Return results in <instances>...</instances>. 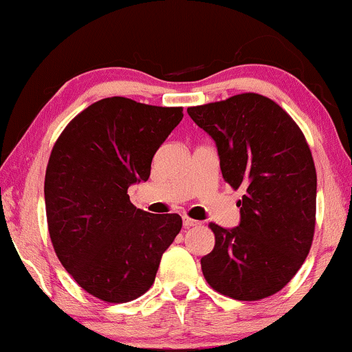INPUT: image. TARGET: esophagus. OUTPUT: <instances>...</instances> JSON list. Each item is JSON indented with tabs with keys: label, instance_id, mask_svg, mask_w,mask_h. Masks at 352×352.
I'll return each mask as SVG.
<instances>
[{
	"label": "esophagus",
	"instance_id": "esophagus-1",
	"mask_svg": "<svg viewBox=\"0 0 352 352\" xmlns=\"http://www.w3.org/2000/svg\"><path fill=\"white\" fill-rule=\"evenodd\" d=\"M197 225H200V221L193 220V218H190V217H184V227L190 228V227H197Z\"/></svg>",
	"mask_w": 352,
	"mask_h": 352
}]
</instances>
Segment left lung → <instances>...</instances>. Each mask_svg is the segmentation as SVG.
Returning <instances> with one entry per match:
<instances>
[{
    "mask_svg": "<svg viewBox=\"0 0 352 352\" xmlns=\"http://www.w3.org/2000/svg\"><path fill=\"white\" fill-rule=\"evenodd\" d=\"M215 140L221 175L238 200L240 225L210 223L215 246L201 258L213 289L258 301L285 288L308 256L316 223V168L301 129L265 96L245 92L188 107Z\"/></svg>",
    "mask_w": 352,
    "mask_h": 352,
    "instance_id": "left-lung-1",
    "label": "left lung"
}]
</instances>
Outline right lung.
<instances>
[{
    "mask_svg": "<svg viewBox=\"0 0 352 352\" xmlns=\"http://www.w3.org/2000/svg\"><path fill=\"white\" fill-rule=\"evenodd\" d=\"M182 111L100 99L76 116L52 147L44 179L52 246L66 272L99 300L142 296L179 235L180 215L135 208L127 188L148 180L153 155Z\"/></svg>",
    "mask_w": 352,
    "mask_h": 352,
    "instance_id": "right-lung-1",
    "label": "right lung"
}]
</instances>
